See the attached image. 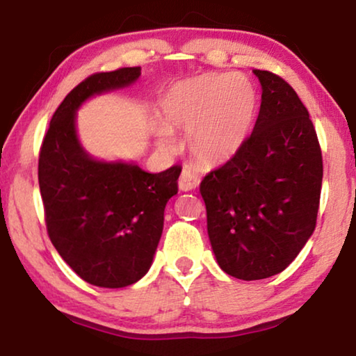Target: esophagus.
Masks as SVG:
<instances>
[{
  "instance_id": "obj_1",
  "label": "esophagus",
  "mask_w": 356,
  "mask_h": 356,
  "mask_svg": "<svg viewBox=\"0 0 356 356\" xmlns=\"http://www.w3.org/2000/svg\"><path fill=\"white\" fill-rule=\"evenodd\" d=\"M198 184H200V177H198L193 170L191 169L182 170L181 177H179V188H181L182 192L193 191V188L198 187Z\"/></svg>"
}]
</instances>
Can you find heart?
<instances>
[{
    "mask_svg": "<svg viewBox=\"0 0 356 356\" xmlns=\"http://www.w3.org/2000/svg\"><path fill=\"white\" fill-rule=\"evenodd\" d=\"M257 96L238 74L207 73L174 84L161 101V118L169 131L188 130L187 149L198 164H226L243 148L252 129ZM159 146L170 149L168 135Z\"/></svg>",
    "mask_w": 356,
    "mask_h": 356,
    "instance_id": "obj_1",
    "label": "heart"
}]
</instances>
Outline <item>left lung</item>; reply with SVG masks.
Wrapping results in <instances>:
<instances>
[{"mask_svg": "<svg viewBox=\"0 0 356 356\" xmlns=\"http://www.w3.org/2000/svg\"><path fill=\"white\" fill-rule=\"evenodd\" d=\"M262 104L238 154L200 184L222 272L262 280L285 270L316 227L322 153L309 112L278 74L254 70Z\"/></svg>", "mask_w": 356, "mask_h": 356, "instance_id": "8db88e82", "label": "left lung"}]
</instances>
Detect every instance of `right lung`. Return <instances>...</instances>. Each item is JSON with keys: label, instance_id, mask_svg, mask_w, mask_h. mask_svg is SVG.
<instances>
[{"label": "right lung", "instance_id": "obj_1", "mask_svg": "<svg viewBox=\"0 0 356 356\" xmlns=\"http://www.w3.org/2000/svg\"><path fill=\"white\" fill-rule=\"evenodd\" d=\"M140 66L91 74L68 92L50 120L39 154L47 233L84 282L134 285L148 272L163 234L164 208L177 193L181 165L149 174L136 164L102 163L76 135V111L96 94L130 86Z\"/></svg>", "mask_w": 356, "mask_h": 356}]
</instances>
